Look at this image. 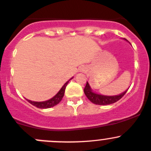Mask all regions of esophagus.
Returning a JSON list of instances; mask_svg holds the SVG:
<instances>
[{
    "instance_id": "1",
    "label": "esophagus",
    "mask_w": 151,
    "mask_h": 151,
    "mask_svg": "<svg viewBox=\"0 0 151 151\" xmlns=\"http://www.w3.org/2000/svg\"><path fill=\"white\" fill-rule=\"evenodd\" d=\"M80 71H82V72H84V71H85V67H83V68H82L81 69H80Z\"/></svg>"
}]
</instances>
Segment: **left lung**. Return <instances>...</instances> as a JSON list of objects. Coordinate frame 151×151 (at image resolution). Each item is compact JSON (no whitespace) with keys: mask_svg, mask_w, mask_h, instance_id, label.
<instances>
[{"mask_svg":"<svg viewBox=\"0 0 151 151\" xmlns=\"http://www.w3.org/2000/svg\"><path fill=\"white\" fill-rule=\"evenodd\" d=\"M124 40L127 41L125 39ZM128 89H129V88H128ZM128 89L126 90L124 92L118 94V95H115V96L101 95V94L97 93L94 92V91L92 90V88H91V87L90 86L89 83L87 82V84L85 85L84 88V93L85 96H87V98H88L91 102L93 103V104H98V105H108V104H113V103L116 102V101H118V100L121 99L123 96L125 95V93L127 92Z\"/></svg>","mask_w":151,"mask_h":151,"instance_id":"1","label":"left lung"}]
</instances>
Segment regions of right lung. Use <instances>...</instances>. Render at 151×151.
<instances>
[{
    "mask_svg": "<svg viewBox=\"0 0 151 151\" xmlns=\"http://www.w3.org/2000/svg\"><path fill=\"white\" fill-rule=\"evenodd\" d=\"M71 79H73V77H71L68 81H67L66 83L62 86V88H60V91L57 93V94H56L55 96H54L52 98L50 99L47 100V101H33L29 99H27V100H28V102L30 103L32 105H33V106H36V107L38 108H40V109H47V108L52 107V106H55V105L59 104V102L62 100L63 96H64L66 87L67 86V85H68V82H69Z\"/></svg>",
    "mask_w": 151,
    "mask_h": 151,
    "instance_id": "1",
    "label": "right lung"
}]
</instances>
